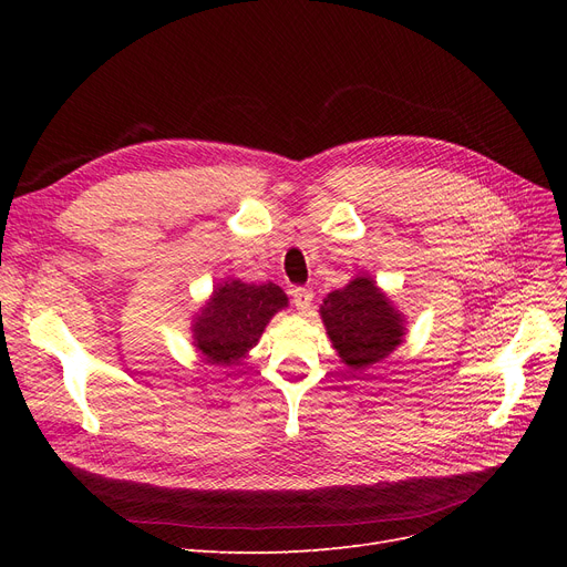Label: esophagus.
<instances>
[{"instance_id": "1", "label": "esophagus", "mask_w": 567, "mask_h": 567, "mask_svg": "<svg viewBox=\"0 0 567 567\" xmlns=\"http://www.w3.org/2000/svg\"><path fill=\"white\" fill-rule=\"evenodd\" d=\"M290 296H293V305H296V310L300 315H305L307 310H310L312 298H315V293H312L310 288H293V290H290Z\"/></svg>"}]
</instances>
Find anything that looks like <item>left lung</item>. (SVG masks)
Segmentation results:
<instances>
[{
	"instance_id": "8db88e82",
	"label": "left lung",
	"mask_w": 567,
	"mask_h": 567,
	"mask_svg": "<svg viewBox=\"0 0 567 567\" xmlns=\"http://www.w3.org/2000/svg\"><path fill=\"white\" fill-rule=\"evenodd\" d=\"M319 315L340 362L357 373L383 362L406 336V317L369 274L326 296Z\"/></svg>"
}]
</instances>
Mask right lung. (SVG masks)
<instances>
[{
    "label": "right lung",
    "mask_w": 567,
    "mask_h": 567,
    "mask_svg": "<svg viewBox=\"0 0 567 567\" xmlns=\"http://www.w3.org/2000/svg\"><path fill=\"white\" fill-rule=\"evenodd\" d=\"M286 307L288 296L277 284L255 286L229 277L194 315V348L208 364L238 367L260 342L271 317Z\"/></svg>",
    "instance_id": "obj_1"
}]
</instances>
